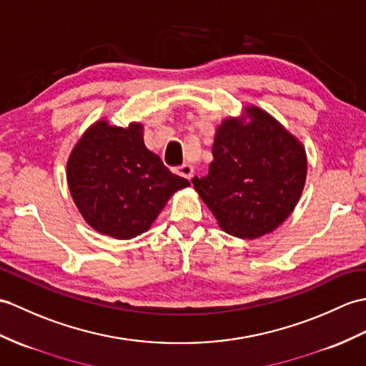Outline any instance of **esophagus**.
I'll return each instance as SVG.
<instances>
[{
	"label": "esophagus",
	"instance_id": "esophagus-1",
	"mask_svg": "<svg viewBox=\"0 0 366 366\" xmlns=\"http://www.w3.org/2000/svg\"><path fill=\"white\" fill-rule=\"evenodd\" d=\"M177 172V174L179 176H182V177H185V179H192L193 177V173H194V169H193V167L192 165H189V164H184V165H181L179 168L176 169Z\"/></svg>",
	"mask_w": 366,
	"mask_h": 366
}]
</instances>
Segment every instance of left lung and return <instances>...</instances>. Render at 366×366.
Listing matches in <instances>:
<instances>
[{"mask_svg":"<svg viewBox=\"0 0 366 366\" xmlns=\"http://www.w3.org/2000/svg\"><path fill=\"white\" fill-rule=\"evenodd\" d=\"M212 154L209 174L192 182L224 232L252 240L285 222L301 198L307 157L276 118L244 107V117L217 127Z\"/></svg>","mask_w":366,"mask_h":366,"instance_id":"8db88e82","label":"left lung"}]
</instances>
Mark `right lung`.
<instances>
[{
	"instance_id": "obj_1",
	"label": "right lung",
	"mask_w": 366,
	"mask_h": 366,
	"mask_svg": "<svg viewBox=\"0 0 366 366\" xmlns=\"http://www.w3.org/2000/svg\"><path fill=\"white\" fill-rule=\"evenodd\" d=\"M71 198L95 231L129 240L148 231L173 193L189 187L143 143V126L99 120L76 143L66 162Z\"/></svg>"
}]
</instances>
